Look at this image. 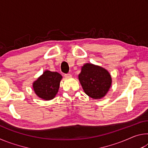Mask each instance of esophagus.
Here are the masks:
<instances>
[{
	"label": "esophagus",
	"instance_id": "obj_1",
	"mask_svg": "<svg viewBox=\"0 0 148 148\" xmlns=\"http://www.w3.org/2000/svg\"><path fill=\"white\" fill-rule=\"evenodd\" d=\"M64 77H72V75L71 74H64Z\"/></svg>",
	"mask_w": 148,
	"mask_h": 148
}]
</instances>
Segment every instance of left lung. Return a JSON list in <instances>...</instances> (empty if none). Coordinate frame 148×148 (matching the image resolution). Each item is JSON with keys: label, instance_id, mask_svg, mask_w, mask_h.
<instances>
[{"label": "left lung", "instance_id": "1", "mask_svg": "<svg viewBox=\"0 0 148 148\" xmlns=\"http://www.w3.org/2000/svg\"><path fill=\"white\" fill-rule=\"evenodd\" d=\"M78 77L85 92L95 99L105 96L111 86L112 78L109 72L92 64H84Z\"/></svg>", "mask_w": 148, "mask_h": 148}]
</instances>
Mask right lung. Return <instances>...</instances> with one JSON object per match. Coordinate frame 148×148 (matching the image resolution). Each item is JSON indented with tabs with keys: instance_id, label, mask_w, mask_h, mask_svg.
I'll return each mask as SVG.
<instances>
[{
	"instance_id": "1",
	"label": "right lung",
	"mask_w": 148,
	"mask_h": 148,
	"mask_svg": "<svg viewBox=\"0 0 148 148\" xmlns=\"http://www.w3.org/2000/svg\"><path fill=\"white\" fill-rule=\"evenodd\" d=\"M62 76L57 72L45 71L42 76L33 83L34 91L40 98L46 101L56 97L59 88Z\"/></svg>"
}]
</instances>
